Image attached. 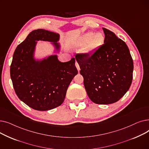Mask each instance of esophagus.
<instances>
[{
    "instance_id": "34e87169",
    "label": "esophagus",
    "mask_w": 149,
    "mask_h": 149,
    "mask_svg": "<svg viewBox=\"0 0 149 149\" xmlns=\"http://www.w3.org/2000/svg\"><path fill=\"white\" fill-rule=\"evenodd\" d=\"M75 66H76V67H77V68L78 70H79V72H80V68L79 65L78 64V63H77V62H76V63H75Z\"/></svg>"
}]
</instances>
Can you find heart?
Segmentation results:
<instances>
[{
	"mask_svg": "<svg viewBox=\"0 0 149 149\" xmlns=\"http://www.w3.org/2000/svg\"><path fill=\"white\" fill-rule=\"evenodd\" d=\"M104 40L105 37L103 33L88 32L78 39L74 46L77 48H83V53L89 55L96 52L103 45Z\"/></svg>",
	"mask_w": 149,
	"mask_h": 149,
	"instance_id": "b5f03b06",
	"label": "heart"
}]
</instances>
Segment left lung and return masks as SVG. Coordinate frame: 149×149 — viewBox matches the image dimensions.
I'll return each mask as SVG.
<instances>
[{
    "instance_id": "1",
    "label": "left lung",
    "mask_w": 149,
    "mask_h": 149,
    "mask_svg": "<svg viewBox=\"0 0 149 149\" xmlns=\"http://www.w3.org/2000/svg\"><path fill=\"white\" fill-rule=\"evenodd\" d=\"M104 44L94 53L77 54L88 95L98 104H112L122 98L132 81L134 62L127 45L103 28Z\"/></svg>"
}]
</instances>
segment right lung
Returning a JSON list of instances; mask_svg holds the SVG:
<instances>
[{
  "instance_id": "add662e5",
  "label": "right lung",
  "mask_w": 149,
  "mask_h": 149,
  "mask_svg": "<svg viewBox=\"0 0 149 149\" xmlns=\"http://www.w3.org/2000/svg\"><path fill=\"white\" fill-rule=\"evenodd\" d=\"M60 34L38 29L31 32L15 49L10 67L13 87L19 98L29 107L40 111L60 106L67 89L78 74L72 58L67 62L58 59ZM38 41L51 42L52 54L42 58L35 56Z\"/></svg>"
}]
</instances>
